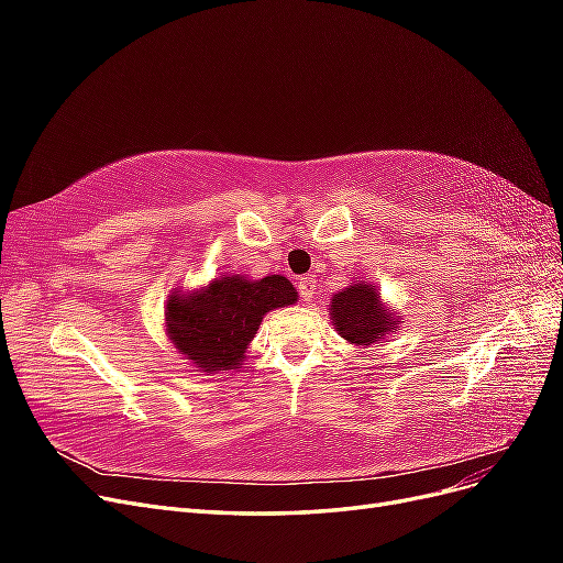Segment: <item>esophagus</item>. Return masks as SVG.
Wrapping results in <instances>:
<instances>
[{
	"label": "esophagus",
	"mask_w": 563,
	"mask_h": 563,
	"mask_svg": "<svg viewBox=\"0 0 563 563\" xmlns=\"http://www.w3.org/2000/svg\"><path fill=\"white\" fill-rule=\"evenodd\" d=\"M314 286H317V282H314V277H312V275H305V277H300V282H298V291H300V298H302L305 302H310V300H312V296H314Z\"/></svg>",
	"instance_id": "obj_1"
}]
</instances>
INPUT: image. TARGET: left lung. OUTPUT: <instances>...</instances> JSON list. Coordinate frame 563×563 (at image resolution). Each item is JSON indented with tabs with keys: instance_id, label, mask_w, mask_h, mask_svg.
Listing matches in <instances>:
<instances>
[{
	"instance_id": "1",
	"label": "left lung",
	"mask_w": 563,
	"mask_h": 563,
	"mask_svg": "<svg viewBox=\"0 0 563 563\" xmlns=\"http://www.w3.org/2000/svg\"><path fill=\"white\" fill-rule=\"evenodd\" d=\"M331 323L340 338L354 347L378 345L389 333H397L399 317L380 298V288L371 282H352L333 294L329 305Z\"/></svg>"
}]
</instances>
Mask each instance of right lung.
Instances as JSON below:
<instances>
[{"label":"right lung","instance_id":"obj_1","mask_svg":"<svg viewBox=\"0 0 563 563\" xmlns=\"http://www.w3.org/2000/svg\"><path fill=\"white\" fill-rule=\"evenodd\" d=\"M296 300L298 291L282 275L249 279L223 272L192 291L174 288L168 294L164 302L166 338L197 371L242 368L263 317Z\"/></svg>","mask_w":563,"mask_h":563}]
</instances>
